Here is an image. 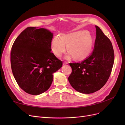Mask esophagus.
<instances>
[{
    "label": "esophagus",
    "instance_id": "obj_1",
    "mask_svg": "<svg viewBox=\"0 0 125 125\" xmlns=\"http://www.w3.org/2000/svg\"><path fill=\"white\" fill-rule=\"evenodd\" d=\"M68 62L65 61V62H63V65H67V64H68Z\"/></svg>",
    "mask_w": 125,
    "mask_h": 125
}]
</instances>
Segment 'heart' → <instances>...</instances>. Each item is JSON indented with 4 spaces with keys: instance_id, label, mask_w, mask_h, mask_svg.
<instances>
[{
    "instance_id": "heart-1",
    "label": "heart",
    "mask_w": 125,
    "mask_h": 125,
    "mask_svg": "<svg viewBox=\"0 0 125 125\" xmlns=\"http://www.w3.org/2000/svg\"><path fill=\"white\" fill-rule=\"evenodd\" d=\"M65 44L68 51L66 55V58L73 57L75 60H83L92 52V37L86 31L63 34L60 36L55 35L51 41V50L56 56H62L66 51Z\"/></svg>"
}]
</instances>
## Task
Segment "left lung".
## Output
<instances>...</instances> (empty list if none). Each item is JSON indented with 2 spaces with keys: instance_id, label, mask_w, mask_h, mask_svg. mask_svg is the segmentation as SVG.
<instances>
[{
  "instance_id": "obj_1",
  "label": "left lung",
  "mask_w": 125,
  "mask_h": 125,
  "mask_svg": "<svg viewBox=\"0 0 125 125\" xmlns=\"http://www.w3.org/2000/svg\"><path fill=\"white\" fill-rule=\"evenodd\" d=\"M96 36L93 52L80 62L70 63L72 72L68 80L78 92L90 94L100 90L110 76L114 62V52L111 42L95 26Z\"/></svg>"
}]
</instances>
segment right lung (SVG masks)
I'll use <instances>...</instances> for the list:
<instances>
[{"instance_id":"1","label":"right lung","mask_w":125,"mask_h":125,"mask_svg":"<svg viewBox=\"0 0 125 125\" xmlns=\"http://www.w3.org/2000/svg\"><path fill=\"white\" fill-rule=\"evenodd\" d=\"M53 34L50 31L28 27L15 40L10 52L12 73L18 84L26 93L39 95L47 91L54 73L62 62L52 53Z\"/></svg>"}]
</instances>
